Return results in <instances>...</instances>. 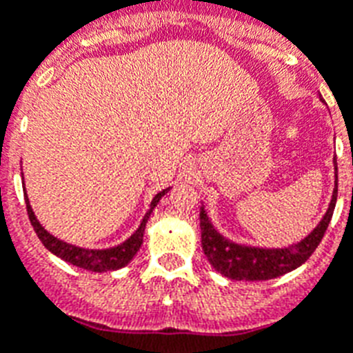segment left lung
<instances>
[{
	"instance_id": "obj_1",
	"label": "left lung",
	"mask_w": 353,
	"mask_h": 353,
	"mask_svg": "<svg viewBox=\"0 0 353 353\" xmlns=\"http://www.w3.org/2000/svg\"><path fill=\"white\" fill-rule=\"evenodd\" d=\"M334 173V191H332V198H330L325 215L310 235L288 248H254V245L236 244L233 240H228L215 230L212 221L208 219L205 207H201L199 210L201 245H203L205 256L208 258L212 267L223 276L235 279V281H267V279H274V277H279L301 267L322 242L323 233L334 214L336 199H338V162H336V157Z\"/></svg>"
}]
</instances>
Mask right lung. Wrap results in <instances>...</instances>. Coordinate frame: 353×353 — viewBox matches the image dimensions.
Instances as JSON below:
<instances>
[{"label": "right lung", "instance_id": "obj_1", "mask_svg": "<svg viewBox=\"0 0 353 353\" xmlns=\"http://www.w3.org/2000/svg\"><path fill=\"white\" fill-rule=\"evenodd\" d=\"M170 189H164L159 194H155V198L152 199V203H150V210L146 212L145 217H143L141 224L129 239L123 242V244L117 245V248H109V249H84V248H77V245H72L63 242V240L56 239L52 236L48 230H43L42 224L37 221L35 212L31 210L30 199H28V194L24 192V199H26V208H28V215H30V223L35 230V233L39 235L40 242H42L52 254H56L61 260L68 261V263L76 265V267H81V269L92 270V272H109V270H118L121 267H125L134 256H136V252L139 251L143 244V233H145L146 223L150 219V214L154 212V208L157 207V203L161 201V198Z\"/></svg>", "mask_w": 353, "mask_h": 353}]
</instances>
